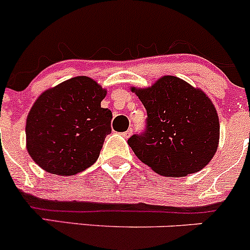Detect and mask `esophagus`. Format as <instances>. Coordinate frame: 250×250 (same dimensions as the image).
Here are the masks:
<instances>
[{
	"instance_id": "1",
	"label": "esophagus",
	"mask_w": 250,
	"mask_h": 250,
	"mask_svg": "<svg viewBox=\"0 0 250 250\" xmlns=\"http://www.w3.org/2000/svg\"><path fill=\"white\" fill-rule=\"evenodd\" d=\"M132 132H133V129H132V128H129V129H128V130H125V132H123L122 135H123V137H125V138H129L130 135H132Z\"/></svg>"
}]
</instances>
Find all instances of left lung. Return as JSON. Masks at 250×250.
I'll return each mask as SVG.
<instances>
[{"label":"left lung","mask_w":250,"mask_h":250,"mask_svg":"<svg viewBox=\"0 0 250 250\" xmlns=\"http://www.w3.org/2000/svg\"><path fill=\"white\" fill-rule=\"evenodd\" d=\"M147 112V127L128 144L135 156L163 176H186L203 169L216 152L220 122L201 88L175 76L146 88L130 87Z\"/></svg>","instance_id":"8db88e82"}]
</instances>
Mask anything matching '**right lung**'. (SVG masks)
Segmentation results:
<instances>
[{
	"label": "right lung",
	"mask_w": 250,
	"mask_h": 250,
	"mask_svg": "<svg viewBox=\"0 0 250 250\" xmlns=\"http://www.w3.org/2000/svg\"><path fill=\"white\" fill-rule=\"evenodd\" d=\"M106 89L87 76L72 77L44 90L26 118V148L50 174L83 172L98 160L111 133L112 113L102 107Z\"/></svg>",
	"instance_id": "obj_1"
}]
</instances>
